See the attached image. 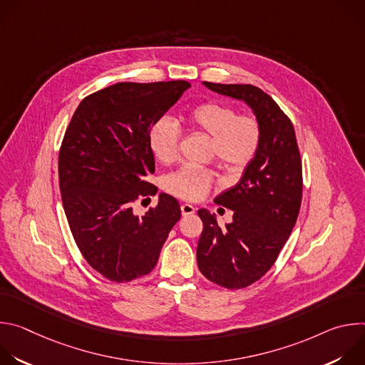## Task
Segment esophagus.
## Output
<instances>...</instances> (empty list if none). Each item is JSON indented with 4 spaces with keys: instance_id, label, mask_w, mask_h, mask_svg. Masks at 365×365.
I'll list each match as a JSON object with an SVG mask.
<instances>
[{
    "instance_id": "1",
    "label": "esophagus",
    "mask_w": 365,
    "mask_h": 365,
    "mask_svg": "<svg viewBox=\"0 0 365 365\" xmlns=\"http://www.w3.org/2000/svg\"><path fill=\"white\" fill-rule=\"evenodd\" d=\"M180 211H182V215H183V217H187V215L195 214L196 207H195L193 205H190V203H183V205L180 206Z\"/></svg>"
}]
</instances>
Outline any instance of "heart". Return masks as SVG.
Masks as SVG:
<instances>
[{
	"label": "heart",
	"mask_w": 365,
	"mask_h": 365,
	"mask_svg": "<svg viewBox=\"0 0 365 365\" xmlns=\"http://www.w3.org/2000/svg\"><path fill=\"white\" fill-rule=\"evenodd\" d=\"M187 125L211 137V154L231 172H242L255 158L262 141V127L254 115H237L234 107L220 101H205L187 110ZM182 131L178 124L163 117L155 121L148 134V144L155 160L172 163L178 159ZM215 175L210 169L185 166L166 179V189L185 200H197L211 189Z\"/></svg>",
	"instance_id": "obj_1"
}]
</instances>
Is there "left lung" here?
<instances>
[{
  "instance_id": "left-lung-1",
  "label": "left lung",
  "mask_w": 365,
  "mask_h": 365,
  "mask_svg": "<svg viewBox=\"0 0 365 365\" xmlns=\"http://www.w3.org/2000/svg\"><path fill=\"white\" fill-rule=\"evenodd\" d=\"M203 85L244 101L262 127V141L241 180L215 202L234 212L221 228L215 215L199 210L203 231L196 259L200 273L227 289H242L262 279L290 237L302 203V160L292 121L276 101L252 85Z\"/></svg>"
}]
</instances>
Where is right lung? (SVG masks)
Masks as SVG:
<instances>
[{
	"instance_id": "right-lung-1",
	"label": "right lung",
	"mask_w": 365,
	"mask_h": 365,
	"mask_svg": "<svg viewBox=\"0 0 365 365\" xmlns=\"http://www.w3.org/2000/svg\"><path fill=\"white\" fill-rule=\"evenodd\" d=\"M190 88L186 81L118 82L82 99L59 151V185L75 242L88 264L124 283L148 274L173 225L179 202L160 193L138 217L133 203L154 195L148 134Z\"/></svg>"
}]
</instances>
